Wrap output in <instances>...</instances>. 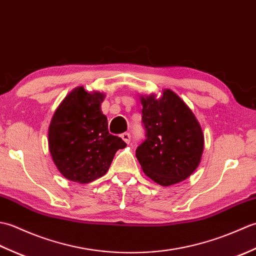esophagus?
Masks as SVG:
<instances>
[{"label": "esophagus", "mask_w": 256, "mask_h": 256, "mask_svg": "<svg viewBox=\"0 0 256 256\" xmlns=\"http://www.w3.org/2000/svg\"><path fill=\"white\" fill-rule=\"evenodd\" d=\"M121 138H122V140H124L125 143H130V140H131V134L128 133V132H125V133H123L121 135Z\"/></svg>", "instance_id": "34e87169"}]
</instances>
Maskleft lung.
I'll return each instance as SVG.
<instances>
[{"instance_id": "1", "label": "left lung", "mask_w": 256, "mask_h": 256, "mask_svg": "<svg viewBox=\"0 0 256 256\" xmlns=\"http://www.w3.org/2000/svg\"><path fill=\"white\" fill-rule=\"evenodd\" d=\"M145 140L136 148L143 172L162 186L188 178L198 167L204 152V133L189 106L175 92L165 89L140 96Z\"/></svg>"}]
</instances>
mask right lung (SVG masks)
<instances>
[{
    "instance_id": "right-lung-1",
    "label": "right lung",
    "mask_w": 256,
    "mask_h": 256,
    "mask_svg": "<svg viewBox=\"0 0 256 256\" xmlns=\"http://www.w3.org/2000/svg\"><path fill=\"white\" fill-rule=\"evenodd\" d=\"M104 94L74 89L54 113L48 128L52 158L62 175L88 184L108 172L116 150L126 144L108 133V118L101 111Z\"/></svg>"
}]
</instances>
